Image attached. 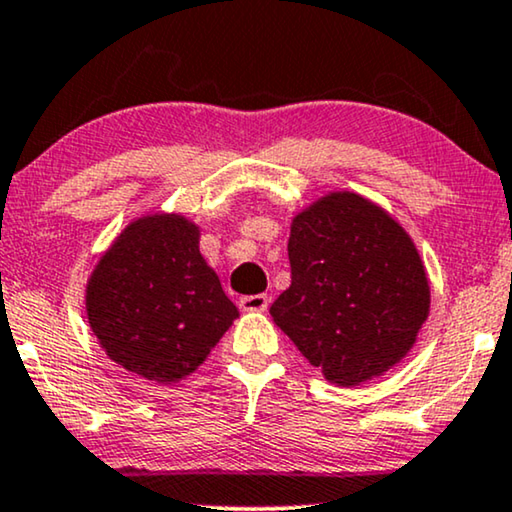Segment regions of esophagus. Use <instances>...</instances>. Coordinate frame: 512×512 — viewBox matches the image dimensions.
<instances>
[{"instance_id": "esophagus-1", "label": "esophagus", "mask_w": 512, "mask_h": 512, "mask_svg": "<svg viewBox=\"0 0 512 512\" xmlns=\"http://www.w3.org/2000/svg\"><path fill=\"white\" fill-rule=\"evenodd\" d=\"M238 306H241V309L248 311V313L267 311L269 309V297L267 295H245V297L238 299Z\"/></svg>"}]
</instances>
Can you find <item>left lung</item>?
<instances>
[{"mask_svg":"<svg viewBox=\"0 0 512 512\" xmlns=\"http://www.w3.org/2000/svg\"><path fill=\"white\" fill-rule=\"evenodd\" d=\"M290 288L271 318L330 384L353 388L398 365L431 311L410 234L384 208L330 192L292 217Z\"/></svg>","mask_w":512,"mask_h":512,"instance_id":"left-lung-1","label":"left lung"}]
</instances>
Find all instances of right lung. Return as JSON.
<instances>
[{"instance_id": "1", "label": "right lung", "mask_w": 512, "mask_h": 512, "mask_svg": "<svg viewBox=\"0 0 512 512\" xmlns=\"http://www.w3.org/2000/svg\"><path fill=\"white\" fill-rule=\"evenodd\" d=\"M199 238V224L185 215L138 217L86 283L88 325L102 349L156 384L189 377L238 318Z\"/></svg>"}]
</instances>
